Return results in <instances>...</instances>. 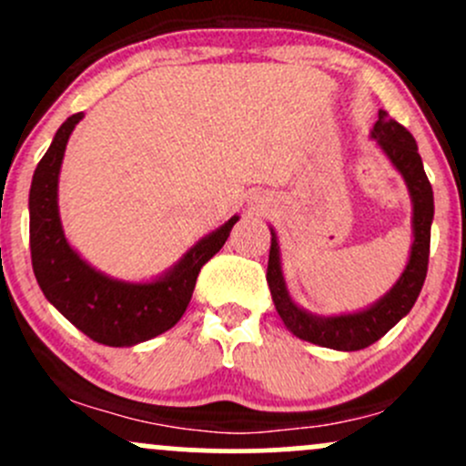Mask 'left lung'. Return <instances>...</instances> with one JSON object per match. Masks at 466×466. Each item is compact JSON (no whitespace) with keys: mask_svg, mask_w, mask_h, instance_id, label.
<instances>
[{"mask_svg":"<svg viewBox=\"0 0 466 466\" xmlns=\"http://www.w3.org/2000/svg\"><path fill=\"white\" fill-rule=\"evenodd\" d=\"M373 138L389 156L395 169L404 176L410 203H413V248H410L409 263H406V270L401 272L398 283L375 306L355 312V315L339 317H317L301 310L288 295L281 274V261H279L277 234L270 229L272 243L266 279L272 292L274 308L292 335L310 341V344L323 346V349H369L370 344L381 339L401 317L409 315L413 303L418 301L424 279H427L431 223H433V189H431L422 158L418 154V143L400 122L389 117L386 111H380V117L373 127Z\"/></svg>","mask_w":466,"mask_h":466,"instance_id":"1","label":"left lung"}]
</instances>
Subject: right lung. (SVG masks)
Listing matches in <instances>:
<instances>
[{
  "label": "right lung",
  "mask_w": 466,
  "mask_h": 466,
  "mask_svg": "<svg viewBox=\"0 0 466 466\" xmlns=\"http://www.w3.org/2000/svg\"><path fill=\"white\" fill-rule=\"evenodd\" d=\"M82 117L85 114L66 117L33 174L28 196L33 272L44 297L77 330L97 344L136 346L178 323L189 306L200 268L225 246L238 217L200 238L165 277L151 283L117 281L97 272L68 246L57 212L62 158L68 136Z\"/></svg>",
  "instance_id": "right-lung-1"
}]
</instances>
